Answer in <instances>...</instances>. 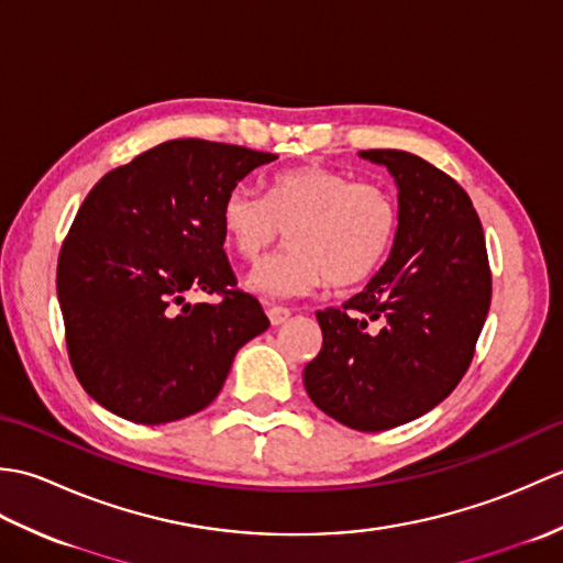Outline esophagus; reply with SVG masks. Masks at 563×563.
<instances>
[{
	"label": "esophagus",
	"instance_id": "esophagus-1",
	"mask_svg": "<svg viewBox=\"0 0 563 563\" xmlns=\"http://www.w3.org/2000/svg\"><path fill=\"white\" fill-rule=\"evenodd\" d=\"M266 312H268V319H271L273 327H280L290 319V309H285V307H268Z\"/></svg>",
	"mask_w": 563,
	"mask_h": 563
}]
</instances>
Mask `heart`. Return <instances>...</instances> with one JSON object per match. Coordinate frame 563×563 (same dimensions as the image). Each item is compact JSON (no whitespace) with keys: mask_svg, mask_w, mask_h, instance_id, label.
Returning <instances> with one entry per match:
<instances>
[{"mask_svg":"<svg viewBox=\"0 0 563 563\" xmlns=\"http://www.w3.org/2000/svg\"><path fill=\"white\" fill-rule=\"evenodd\" d=\"M220 220L227 244L246 261L290 232V249L256 263L244 285L263 300H292L327 280L345 288L369 278L394 242L399 210L387 188L309 164L275 176L268 198L232 188Z\"/></svg>","mask_w":563,"mask_h":563,"instance_id":"1","label":"heart"}]
</instances>
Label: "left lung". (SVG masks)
I'll use <instances>...</instances> for the list:
<instances>
[{"label": "left lung", "instance_id": "1", "mask_svg": "<svg viewBox=\"0 0 563 563\" xmlns=\"http://www.w3.org/2000/svg\"><path fill=\"white\" fill-rule=\"evenodd\" d=\"M399 190L389 258L341 309L317 312L321 351L305 389L321 411L377 433L450 397L492 305L484 230L464 188L401 150H363Z\"/></svg>", "mask_w": 563, "mask_h": 563}]
</instances>
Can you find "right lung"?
<instances>
[{
	"label": "right lung",
	"mask_w": 563,
	"mask_h": 563,
	"mask_svg": "<svg viewBox=\"0 0 563 563\" xmlns=\"http://www.w3.org/2000/svg\"><path fill=\"white\" fill-rule=\"evenodd\" d=\"M275 154L169 140L89 190L57 261L69 363L103 409L142 426L194 416L218 397L236 351L271 327L234 290L222 200ZM188 291L220 294L190 306Z\"/></svg>",
	"instance_id": "1"
}]
</instances>
